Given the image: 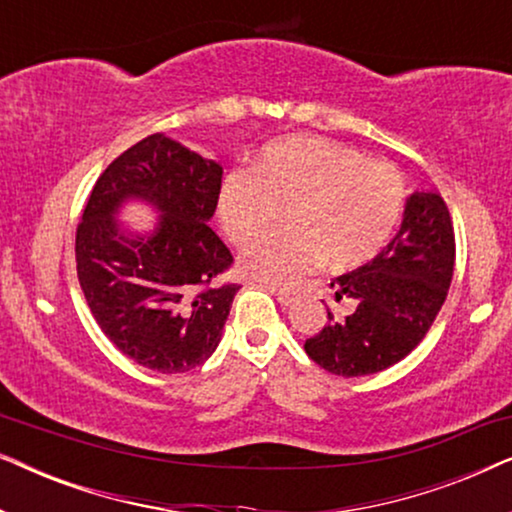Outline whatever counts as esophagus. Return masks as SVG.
I'll list each match as a JSON object with an SVG mask.
<instances>
[{
    "label": "esophagus",
    "mask_w": 512,
    "mask_h": 512,
    "mask_svg": "<svg viewBox=\"0 0 512 512\" xmlns=\"http://www.w3.org/2000/svg\"><path fill=\"white\" fill-rule=\"evenodd\" d=\"M268 291L275 293L277 300H279V303H282L284 307H289V305L293 303V300H296V293L289 291V289H279V286H275V284H270Z\"/></svg>",
    "instance_id": "1"
}]
</instances>
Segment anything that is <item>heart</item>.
<instances>
[{"label":"heart","instance_id":"b5f03b06","mask_svg":"<svg viewBox=\"0 0 512 512\" xmlns=\"http://www.w3.org/2000/svg\"><path fill=\"white\" fill-rule=\"evenodd\" d=\"M405 184L389 163L324 137H286L261 151L249 172L221 184L216 214L237 247L256 242L284 212L286 230L242 256V270L293 282L324 261L347 272L373 261L401 221Z\"/></svg>","mask_w":512,"mask_h":512}]
</instances>
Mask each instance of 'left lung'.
I'll use <instances>...</instances> for the list:
<instances>
[{
    "label": "left lung",
    "mask_w": 512,
    "mask_h": 512,
    "mask_svg": "<svg viewBox=\"0 0 512 512\" xmlns=\"http://www.w3.org/2000/svg\"><path fill=\"white\" fill-rule=\"evenodd\" d=\"M454 272V228L440 193L415 191L394 240L373 261L333 279L335 300L354 312L305 340V352L333 375H373L405 359L436 319Z\"/></svg>",
    "instance_id": "1"
}]
</instances>
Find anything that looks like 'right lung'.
<instances>
[{
    "label": "right lung",
    "mask_w": 512,
    "mask_h": 512,
    "mask_svg": "<svg viewBox=\"0 0 512 512\" xmlns=\"http://www.w3.org/2000/svg\"><path fill=\"white\" fill-rule=\"evenodd\" d=\"M223 167L184 144L149 135L95 181L76 228V272L102 333L158 373H186L221 342L237 284L216 286L233 254L207 226ZM142 199L161 214L146 236L128 234L115 214Z\"/></svg>",
    "instance_id": "1"
}]
</instances>
